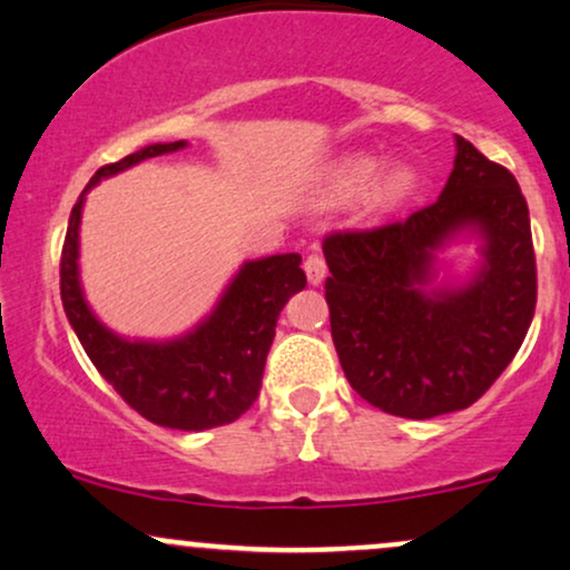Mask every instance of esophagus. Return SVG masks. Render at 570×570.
<instances>
[{
    "label": "esophagus",
    "mask_w": 570,
    "mask_h": 570,
    "mask_svg": "<svg viewBox=\"0 0 570 570\" xmlns=\"http://www.w3.org/2000/svg\"><path fill=\"white\" fill-rule=\"evenodd\" d=\"M304 269H306L308 285H322V279H325L327 274V264L325 258H322V253H312V256H306Z\"/></svg>",
    "instance_id": "1"
}]
</instances>
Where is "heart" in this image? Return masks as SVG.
<instances>
[{"label":"heart","instance_id":"obj_1","mask_svg":"<svg viewBox=\"0 0 570 570\" xmlns=\"http://www.w3.org/2000/svg\"><path fill=\"white\" fill-rule=\"evenodd\" d=\"M383 158L375 153H348L335 160L327 177L330 198L338 203L364 195V208L372 216L393 214L404 206L417 187V171L406 160H393L381 171Z\"/></svg>","mask_w":570,"mask_h":570}]
</instances>
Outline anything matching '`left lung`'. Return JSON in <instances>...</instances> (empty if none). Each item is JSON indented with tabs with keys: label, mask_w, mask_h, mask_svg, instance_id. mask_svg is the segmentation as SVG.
<instances>
[{
	"label": "left lung",
	"mask_w": 570,
	"mask_h": 570,
	"mask_svg": "<svg viewBox=\"0 0 570 570\" xmlns=\"http://www.w3.org/2000/svg\"><path fill=\"white\" fill-rule=\"evenodd\" d=\"M454 147L439 200L406 222L322 243L341 367L364 402L396 417L431 420L481 399L518 354L537 306L521 187L468 139L454 137ZM470 242L480 258L449 275L445 250Z\"/></svg>",
	"instance_id": "1"
}]
</instances>
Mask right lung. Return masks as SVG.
Returning a JSON list of instances; mask_svg holds the SVG:
<instances>
[{
    "label": "right lung",
    "instance_id": "obj_1",
    "mask_svg": "<svg viewBox=\"0 0 570 570\" xmlns=\"http://www.w3.org/2000/svg\"><path fill=\"white\" fill-rule=\"evenodd\" d=\"M187 139L156 142L102 166L70 210L60 262V296L76 338L131 410L177 431H208L237 420L256 402L266 354L283 306L304 291L298 253L243 262L198 325L174 338H126L89 306L81 285V216L87 193L147 158L185 150Z\"/></svg>",
    "mask_w": 570,
    "mask_h": 570
}]
</instances>
